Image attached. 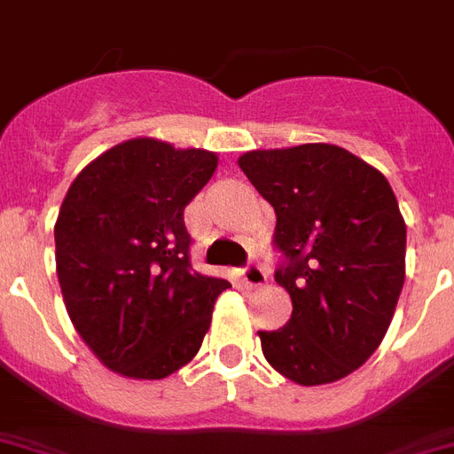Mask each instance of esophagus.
<instances>
[{
	"label": "esophagus",
	"mask_w": 454,
	"mask_h": 454,
	"mask_svg": "<svg viewBox=\"0 0 454 454\" xmlns=\"http://www.w3.org/2000/svg\"><path fill=\"white\" fill-rule=\"evenodd\" d=\"M241 280L246 287H262L267 283V271L257 267V264H250V267H246L241 271Z\"/></svg>",
	"instance_id": "34e87169"
}]
</instances>
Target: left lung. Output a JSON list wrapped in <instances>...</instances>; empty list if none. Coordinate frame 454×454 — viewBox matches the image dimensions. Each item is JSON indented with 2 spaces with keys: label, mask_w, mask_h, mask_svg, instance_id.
<instances>
[{
  "label": "left lung",
  "mask_w": 454,
  "mask_h": 454,
  "mask_svg": "<svg viewBox=\"0 0 454 454\" xmlns=\"http://www.w3.org/2000/svg\"><path fill=\"white\" fill-rule=\"evenodd\" d=\"M239 167L276 211L292 317L257 332L297 385L336 383L383 343L406 278V223L376 167L334 144L248 151Z\"/></svg>",
  "instance_id": "1"
}]
</instances>
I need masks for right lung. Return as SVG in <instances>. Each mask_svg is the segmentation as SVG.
Listing matches in <instances>:
<instances>
[{
  "label": "right lung",
  "mask_w": 454,
  "mask_h": 454,
  "mask_svg": "<svg viewBox=\"0 0 454 454\" xmlns=\"http://www.w3.org/2000/svg\"><path fill=\"white\" fill-rule=\"evenodd\" d=\"M218 155L138 137L95 157L67 190L55 264L67 313L101 364L160 380L200 353L230 287L190 267L185 206Z\"/></svg>",
  "instance_id": "add662e5"
}]
</instances>
